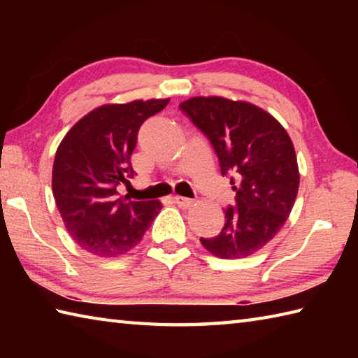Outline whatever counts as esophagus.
<instances>
[{
	"mask_svg": "<svg viewBox=\"0 0 358 358\" xmlns=\"http://www.w3.org/2000/svg\"><path fill=\"white\" fill-rule=\"evenodd\" d=\"M175 203L178 204L180 208H183V209H187V208H191L192 204L195 203L194 200H191V199H186V196H175Z\"/></svg>",
	"mask_w": 358,
	"mask_h": 358,
	"instance_id": "34e87169",
	"label": "esophagus"
}]
</instances>
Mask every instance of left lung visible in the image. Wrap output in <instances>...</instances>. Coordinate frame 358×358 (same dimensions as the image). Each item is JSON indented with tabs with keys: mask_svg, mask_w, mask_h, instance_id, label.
Returning a JSON list of instances; mask_svg holds the SVG:
<instances>
[{
	"mask_svg": "<svg viewBox=\"0 0 358 358\" xmlns=\"http://www.w3.org/2000/svg\"><path fill=\"white\" fill-rule=\"evenodd\" d=\"M180 109L209 138L222 173L234 175L235 204L224 210L223 229L201 245L226 260L255 254L283 227L299 192L291 138L271 113L246 101L194 96Z\"/></svg>",
	"mask_w": 358,
	"mask_h": 358,
	"instance_id": "8db88e82",
	"label": "left lung"
}]
</instances>
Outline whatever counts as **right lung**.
I'll return each instance as SVG.
<instances>
[{
  "label": "right lung",
  "instance_id": "add662e5",
  "mask_svg": "<svg viewBox=\"0 0 358 358\" xmlns=\"http://www.w3.org/2000/svg\"><path fill=\"white\" fill-rule=\"evenodd\" d=\"M166 100L104 104L83 117L57 149L52 191L66 229L77 245L96 257H117L141 241L159 201H126L117 186L135 172L131 155L136 135Z\"/></svg>",
  "mask_w": 358,
  "mask_h": 358
}]
</instances>
